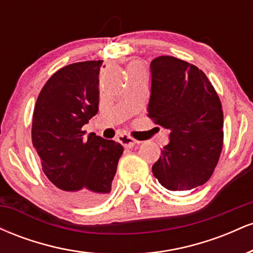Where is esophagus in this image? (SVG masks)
<instances>
[{"instance_id":"1","label":"esophagus","mask_w":253,"mask_h":253,"mask_svg":"<svg viewBox=\"0 0 253 253\" xmlns=\"http://www.w3.org/2000/svg\"><path fill=\"white\" fill-rule=\"evenodd\" d=\"M118 140H119V143L123 145L124 147H126V149H130V147H133L136 143H138L135 139H133L132 136L128 135V134L119 135Z\"/></svg>"}]
</instances>
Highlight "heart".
I'll return each mask as SVG.
<instances>
[{"instance_id": "1", "label": "heart", "mask_w": 253, "mask_h": 253, "mask_svg": "<svg viewBox=\"0 0 253 253\" xmlns=\"http://www.w3.org/2000/svg\"><path fill=\"white\" fill-rule=\"evenodd\" d=\"M128 71H144V68L140 63H132L129 65Z\"/></svg>"}]
</instances>
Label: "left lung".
Segmentation results:
<instances>
[{"instance_id": "left-lung-1", "label": "left lung", "mask_w": 253, "mask_h": 253, "mask_svg": "<svg viewBox=\"0 0 253 253\" xmlns=\"http://www.w3.org/2000/svg\"><path fill=\"white\" fill-rule=\"evenodd\" d=\"M149 117L170 130L152 172L172 191L205 184L219 162L223 114L215 89L205 72L171 56L151 62Z\"/></svg>"}]
</instances>
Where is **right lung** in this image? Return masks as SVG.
<instances>
[{
  "mask_svg": "<svg viewBox=\"0 0 253 253\" xmlns=\"http://www.w3.org/2000/svg\"><path fill=\"white\" fill-rule=\"evenodd\" d=\"M103 60L74 63L50 77L38 96L32 143L42 171L71 202L90 206L110 193L124 147L82 127L98 112Z\"/></svg>",
  "mask_w": 253,
  "mask_h": 253,
  "instance_id": "right-lung-1",
  "label": "right lung"
}]
</instances>
